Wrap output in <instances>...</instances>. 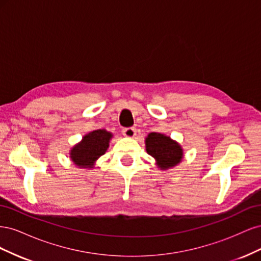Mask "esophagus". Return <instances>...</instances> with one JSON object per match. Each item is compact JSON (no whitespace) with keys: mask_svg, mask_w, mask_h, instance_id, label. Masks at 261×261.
Listing matches in <instances>:
<instances>
[{"mask_svg":"<svg viewBox=\"0 0 261 261\" xmlns=\"http://www.w3.org/2000/svg\"><path fill=\"white\" fill-rule=\"evenodd\" d=\"M123 135L125 137H128V138H133L136 136V129L134 127H127V128H124L123 129Z\"/></svg>","mask_w":261,"mask_h":261,"instance_id":"obj_1","label":"esophagus"}]
</instances>
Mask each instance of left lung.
<instances>
[{"label":"left lung","instance_id":"obj_1","mask_svg":"<svg viewBox=\"0 0 261 261\" xmlns=\"http://www.w3.org/2000/svg\"><path fill=\"white\" fill-rule=\"evenodd\" d=\"M147 152L153 156L161 170L175 167L183 159V149L176 141L160 133H150L146 138Z\"/></svg>","mask_w":261,"mask_h":261}]
</instances>
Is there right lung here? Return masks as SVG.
I'll list each match as a JSON object with an SVG mask.
<instances>
[{
    "mask_svg": "<svg viewBox=\"0 0 261 261\" xmlns=\"http://www.w3.org/2000/svg\"><path fill=\"white\" fill-rule=\"evenodd\" d=\"M112 134L106 129L93 130L83 137L70 150V159L81 169L93 168V164L109 148Z\"/></svg>",
    "mask_w": 261,
    "mask_h": 261,
    "instance_id": "right-lung-1",
    "label": "right lung"
}]
</instances>
